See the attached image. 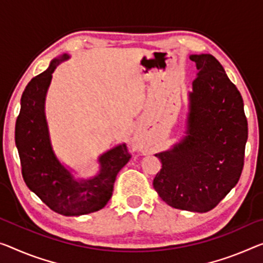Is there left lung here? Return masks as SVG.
<instances>
[{
  "mask_svg": "<svg viewBox=\"0 0 263 263\" xmlns=\"http://www.w3.org/2000/svg\"><path fill=\"white\" fill-rule=\"evenodd\" d=\"M197 78L189 92L187 132L171 151L153 184L165 203L205 213L239 182L245 162L248 123L243 100L221 63L211 54L191 55Z\"/></svg>",
  "mask_w": 263,
  "mask_h": 263,
  "instance_id": "1",
  "label": "left lung"
}]
</instances>
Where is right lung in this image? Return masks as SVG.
Listing matches in <instances>:
<instances>
[{"instance_id": "obj_1", "label": "right lung", "mask_w": 263, "mask_h": 263, "mask_svg": "<svg viewBox=\"0 0 263 263\" xmlns=\"http://www.w3.org/2000/svg\"><path fill=\"white\" fill-rule=\"evenodd\" d=\"M69 55L50 62L49 68L27 84L15 124V143L27 187L52 211L64 216L98 212L108 203L118 173L130 159L126 144L99 157L100 173L88 180H75L51 148L44 114L47 90L55 68Z\"/></svg>"}]
</instances>
